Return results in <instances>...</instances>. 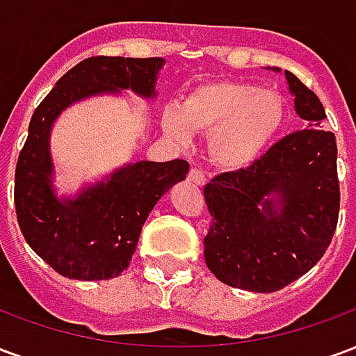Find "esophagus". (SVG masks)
Wrapping results in <instances>:
<instances>
[{
	"label": "esophagus",
	"mask_w": 356,
	"mask_h": 356,
	"mask_svg": "<svg viewBox=\"0 0 356 356\" xmlns=\"http://www.w3.org/2000/svg\"><path fill=\"white\" fill-rule=\"evenodd\" d=\"M188 179L193 181L194 185H198V186L206 185V173H204L200 168H193V170H191V173H188Z\"/></svg>",
	"instance_id": "esophagus-1"
}]
</instances>
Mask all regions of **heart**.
Listing matches in <instances>:
<instances>
[{
	"label": "heart",
	"mask_w": 356,
	"mask_h": 356,
	"mask_svg": "<svg viewBox=\"0 0 356 356\" xmlns=\"http://www.w3.org/2000/svg\"><path fill=\"white\" fill-rule=\"evenodd\" d=\"M286 124V102L270 89L250 81H209L191 91L179 106L165 108L163 131L191 143L194 131L211 133V160L242 171L267 154Z\"/></svg>",
	"instance_id": "obj_1"
}]
</instances>
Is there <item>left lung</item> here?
Listing matches in <instances>:
<instances>
[{
  "label": "left lung",
  "instance_id": "8db88e82",
  "mask_svg": "<svg viewBox=\"0 0 356 356\" xmlns=\"http://www.w3.org/2000/svg\"><path fill=\"white\" fill-rule=\"evenodd\" d=\"M284 76L305 129L204 188L213 217L204 238L206 265L221 282L257 293L282 290L321 261L339 216L336 135L322 129L318 97L291 72Z\"/></svg>",
  "mask_w": 356,
  "mask_h": 356
}]
</instances>
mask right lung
Wrapping results in <instances>:
<instances>
[{
    "mask_svg": "<svg viewBox=\"0 0 356 356\" xmlns=\"http://www.w3.org/2000/svg\"><path fill=\"white\" fill-rule=\"evenodd\" d=\"M162 57H91L60 78L35 108L15 171V208L28 246L58 275L108 280L129 267L156 202L183 181L188 162L125 163L74 196H58L51 131L74 102L133 91L154 99Z\"/></svg>",
    "mask_w": 356,
    "mask_h": 356,
    "instance_id": "add662e5",
    "label": "right lung"
}]
</instances>
